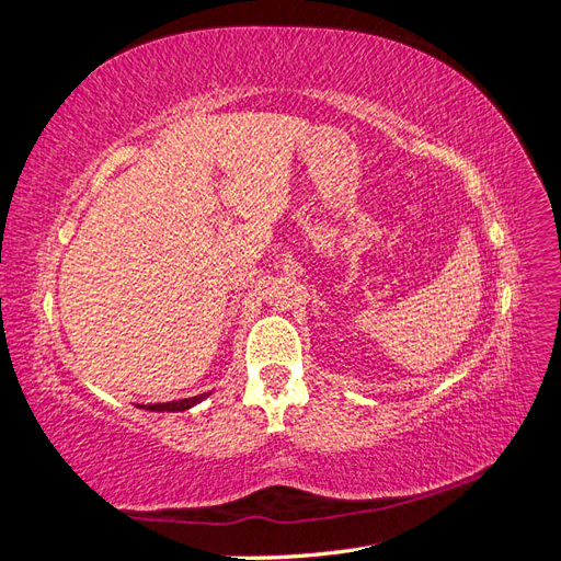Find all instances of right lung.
I'll return each instance as SVG.
<instances>
[{
    "label": "right lung",
    "mask_w": 561,
    "mask_h": 561,
    "mask_svg": "<svg viewBox=\"0 0 561 561\" xmlns=\"http://www.w3.org/2000/svg\"><path fill=\"white\" fill-rule=\"evenodd\" d=\"M210 393H201V396H194V398H184V400H173V402H159V404H142V410H149V412H184L190 410V407L198 404L206 400Z\"/></svg>",
    "instance_id": "right-lung-1"
}]
</instances>
